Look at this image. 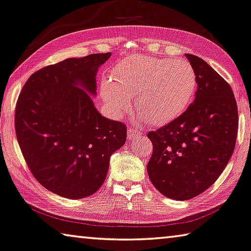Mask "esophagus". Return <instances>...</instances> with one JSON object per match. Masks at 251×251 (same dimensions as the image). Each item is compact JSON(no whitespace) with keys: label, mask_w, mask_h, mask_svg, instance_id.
Returning <instances> with one entry per match:
<instances>
[{"label":"esophagus","mask_w":251,"mask_h":251,"mask_svg":"<svg viewBox=\"0 0 251 251\" xmlns=\"http://www.w3.org/2000/svg\"><path fill=\"white\" fill-rule=\"evenodd\" d=\"M128 139L129 140H132L135 137H138L139 134H140V131H139L137 128H134V126H130L128 129Z\"/></svg>","instance_id":"34e87169"}]
</instances>
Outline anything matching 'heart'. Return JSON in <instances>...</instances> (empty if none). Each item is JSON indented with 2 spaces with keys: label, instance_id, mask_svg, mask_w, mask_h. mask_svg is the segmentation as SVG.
Masks as SVG:
<instances>
[{
  "label": "heart",
  "instance_id": "b5f03b06",
  "mask_svg": "<svg viewBox=\"0 0 251 251\" xmlns=\"http://www.w3.org/2000/svg\"><path fill=\"white\" fill-rule=\"evenodd\" d=\"M197 76L182 59L131 55L111 71V80L100 85L101 97L113 116L121 117L135 96L139 113L153 126L179 117L194 99Z\"/></svg>",
  "mask_w": 251,
  "mask_h": 251
}]
</instances>
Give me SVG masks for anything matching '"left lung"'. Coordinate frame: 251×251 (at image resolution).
<instances>
[{"instance_id": "1", "label": "left lung", "mask_w": 251, "mask_h": 251, "mask_svg": "<svg viewBox=\"0 0 251 251\" xmlns=\"http://www.w3.org/2000/svg\"><path fill=\"white\" fill-rule=\"evenodd\" d=\"M186 57L197 76L194 102L174 121L148 133L153 145L147 166L151 182L163 196L181 201L202 194L219 178L238 131L231 87L206 61Z\"/></svg>"}]
</instances>
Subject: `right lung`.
<instances>
[{"label": "right lung", "instance_id": "add662e5", "mask_svg": "<svg viewBox=\"0 0 251 251\" xmlns=\"http://www.w3.org/2000/svg\"><path fill=\"white\" fill-rule=\"evenodd\" d=\"M111 53L70 57L28 77L15 109V132L34 178L69 199L103 184L110 157L125 145L126 126L101 116L97 73Z\"/></svg>", "mask_w": 251, "mask_h": 251}]
</instances>
